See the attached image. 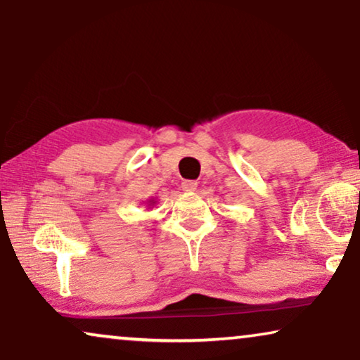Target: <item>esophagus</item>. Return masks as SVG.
Listing matches in <instances>:
<instances>
[{
    "label": "esophagus",
    "instance_id": "obj_1",
    "mask_svg": "<svg viewBox=\"0 0 360 360\" xmlns=\"http://www.w3.org/2000/svg\"><path fill=\"white\" fill-rule=\"evenodd\" d=\"M198 189V183L195 181H184L183 183V191H186V193H193V191Z\"/></svg>",
    "mask_w": 360,
    "mask_h": 360
}]
</instances>
